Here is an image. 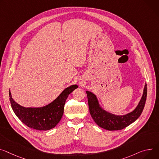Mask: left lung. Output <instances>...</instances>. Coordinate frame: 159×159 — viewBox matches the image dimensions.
I'll list each match as a JSON object with an SVG mask.
<instances>
[{"mask_svg": "<svg viewBox=\"0 0 159 159\" xmlns=\"http://www.w3.org/2000/svg\"><path fill=\"white\" fill-rule=\"evenodd\" d=\"M89 112L94 122L102 128L108 131L121 130L136 120L145 107L147 96V85L145 84L143 96L136 108L131 112L123 115H117L107 111L100 106L96 96L87 91Z\"/></svg>", "mask_w": 159, "mask_h": 159, "instance_id": "obj_1", "label": "left lung"}]
</instances>
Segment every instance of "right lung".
<instances>
[{
	"label": "right lung",
	"instance_id": "add662e5",
	"mask_svg": "<svg viewBox=\"0 0 159 159\" xmlns=\"http://www.w3.org/2000/svg\"><path fill=\"white\" fill-rule=\"evenodd\" d=\"M77 88V85L69 86L53 102L42 107L26 108L20 105L12 99L10 90L9 100L13 111L23 124L34 129L47 131L56 127L60 121L68 95Z\"/></svg>",
	"mask_w": 159,
	"mask_h": 159
}]
</instances>
